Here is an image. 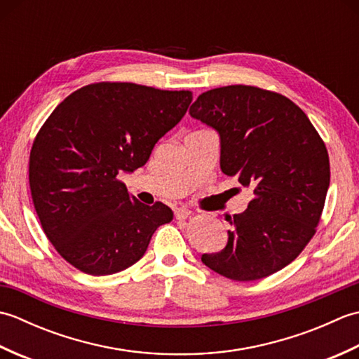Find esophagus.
I'll return each instance as SVG.
<instances>
[{"label":"esophagus","instance_id":"1","mask_svg":"<svg viewBox=\"0 0 359 359\" xmlns=\"http://www.w3.org/2000/svg\"><path fill=\"white\" fill-rule=\"evenodd\" d=\"M174 216H175V219L184 220V219H187V217L191 216V210H188V208H185V207L175 208V211H174Z\"/></svg>","mask_w":359,"mask_h":359}]
</instances>
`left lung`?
I'll return each mask as SVG.
<instances>
[{
	"label": "left lung",
	"mask_w": 359,
	"mask_h": 359,
	"mask_svg": "<svg viewBox=\"0 0 359 359\" xmlns=\"http://www.w3.org/2000/svg\"><path fill=\"white\" fill-rule=\"evenodd\" d=\"M189 116L220 139V170L253 189L217 253L202 262L233 280H256L299 256L321 219L330 162L321 137L287 97L233 85L197 97Z\"/></svg>",
	"instance_id": "1"
}]
</instances>
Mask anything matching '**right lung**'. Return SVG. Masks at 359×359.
Returning <instances> with one entry per match:
<instances>
[{"mask_svg":"<svg viewBox=\"0 0 359 359\" xmlns=\"http://www.w3.org/2000/svg\"><path fill=\"white\" fill-rule=\"evenodd\" d=\"M191 100L189 90L94 83L46 120L30 151V193L43 231L75 269L93 276L125 270L171 222V208L139 202L117 175L148 162Z\"/></svg>","mask_w":359,"mask_h":359,"instance_id":"1","label":"right lung"}]
</instances>
